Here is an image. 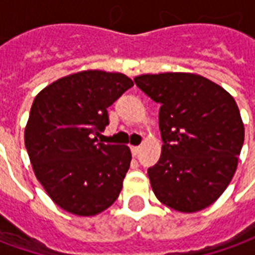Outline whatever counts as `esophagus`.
I'll return each instance as SVG.
<instances>
[{
    "instance_id": "34e87169",
    "label": "esophagus",
    "mask_w": 255,
    "mask_h": 255,
    "mask_svg": "<svg viewBox=\"0 0 255 255\" xmlns=\"http://www.w3.org/2000/svg\"><path fill=\"white\" fill-rule=\"evenodd\" d=\"M131 151L133 155H138L140 153V146H131Z\"/></svg>"
}]
</instances>
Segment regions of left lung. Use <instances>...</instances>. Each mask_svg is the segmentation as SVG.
Here are the masks:
<instances>
[{
	"label": "left lung",
	"instance_id": "1",
	"mask_svg": "<svg viewBox=\"0 0 255 255\" xmlns=\"http://www.w3.org/2000/svg\"><path fill=\"white\" fill-rule=\"evenodd\" d=\"M161 104L162 151L149 168L158 201L182 213L216 202L235 175L245 127L234 97L201 75L166 72L133 79Z\"/></svg>",
	"mask_w": 255,
	"mask_h": 255
}]
</instances>
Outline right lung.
Returning a JSON list of instances; mask_svg holds the SVG:
<instances>
[{
    "instance_id": "obj_1",
    "label": "right lung",
    "mask_w": 255,
    "mask_h": 255,
    "mask_svg": "<svg viewBox=\"0 0 255 255\" xmlns=\"http://www.w3.org/2000/svg\"><path fill=\"white\" fill-rule=\"evenodd\" d=\"M132 86L123 73L90 69L53 82L32 102L25 149L36 179L68 213L95 216L122 191L131 150L97 136L109 124L108 108Z\"/></svg>"
}]
</instances>
